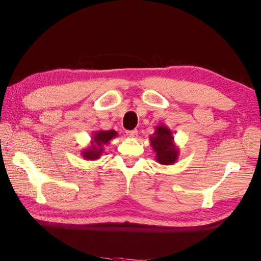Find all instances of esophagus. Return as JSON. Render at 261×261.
Listing matches in <instances>:
<instances>
[{
	"instance_id": "1",
	"label": "esophagus",
	"mask_w": 261,
	"mask_h": 261,
	"mask_svg": "<svg viewBox=\"0 0 261 261\" xmlns=\"http://www.w3.org/2000/svg\"><path fill=\"white\" fill-rule=\"evenodd\" d=\"M126 134H127V136H128V137H130V138H134V137H136V136H137V134H138V130H137V129L127 130V132H126Z\"/></svg>"
}]
</instances>
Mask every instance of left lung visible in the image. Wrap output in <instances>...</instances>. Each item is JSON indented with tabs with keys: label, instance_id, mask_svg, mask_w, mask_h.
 I'll list each match as a JSON object with an SVG mask.
<instances>
[{
	"label": "left lung",
	"instance_id": "1",
	"mask_svg": "<svg viewBox=\"0 0 261 261\" xmlns=\"http://www.w3.org/2000/svg\"><path fill=\"white\" fill-rule=\"evenodd\" d=\"M149 142L154 152H156L155 160L157 163L168 166L178 160L179 148L175 144L173 132L166 125H157L154 135L149 137Z\"/></svg>",
	"mask_w": 261,
	"mask_h": 261
}]
</instances>
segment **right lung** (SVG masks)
I'll use <instances>...</instances> for the list:
<instances>
[{
	"mask_svg": "<svg viewBox=\"0 0 261 261\" xmlns=\"http://www.w3.org/2000/svg\"><path fill=\"white\" fill-rule=\"evenodd\" d=\"M116 130H96L93 132L91 145L81 150V155L86 161L98 160L104 152V147L111 143L112 139L117 137Z\"/></svg>",
	"mask_w": 261,
	"mask_h": 261,
	"instance_id": "right-lung-1",
	"label": "right lung"
}]
</instances>
